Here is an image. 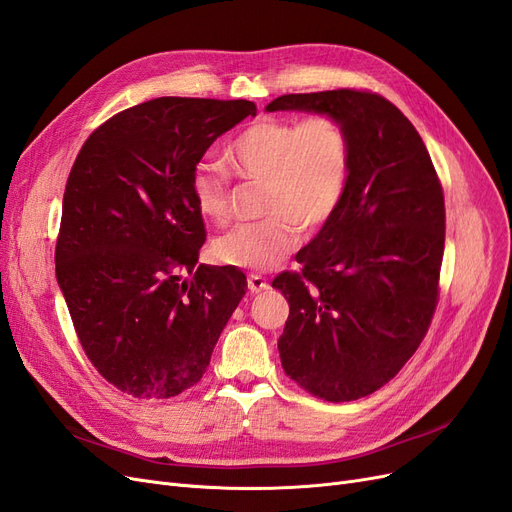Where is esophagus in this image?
Instances as JSON below:
<instances>
[{
	"label": "esophagus",
	"mask_w": 512,
	"mask_h": 512,
	"mask_svg": "<svg viewBox=\"0 0 512 512\" xmlns=\"http://www.w3.org/2000/svg\"><path fill=\"white\" fill-rule=\"evenodd\" d=\"M247 288H250V292L258 294V292L269 288V282L265 280V277H260V275H250V277H247Z\"/></svg>",
	"instance_id": "34e87169"
}]
</instances>
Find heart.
<instances>
[{
	"instance_id": "obj_1",
	"label": "heart",
	"mask_w": 512,
	"mask_h": 512,
	"mask_svg": "<svg viewBox=\"0 0 512 512\" xmlns=\"http://www.w3.org/2000/svg\"><path fill=\"white\" fill-rule=\"evenodd\" d=\"M226 160L243 179L262 183L267 220L232 228L213 243L222 265L267 271L280 265L299 241V224L316 230L339 209L348 190L352 145L346 128L331 115L262 119L247 126L226 149ZM200 215L224 222L230 188L224 175L198 166L190 181Z\"/></svg>"
}]
</instances>
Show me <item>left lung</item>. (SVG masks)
I'll list each match as a JSON object with an SVG mask.
<instances>
[{
  "mask_svg": "<svg viewBox=\"0 0 512 512\" xmlns=\"http://www.w3.org/2000/svg\"><path fill=\"white\" fill-rule=\"evenodd\" d=\"M267 111L331 115L352 145L348 190L273 280L290 305L277 342L286 376L327 401H354L408 363L438 305L444 194L423 138L395 104L356 89L288 94Z\"/></svg>",
  "mask_w": 512,
  "mask_h": 512,
  "instance_id": "8db88e82",
  "label": "left lung"
}]
</instances>
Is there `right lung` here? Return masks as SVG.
Wrapping results in <instances>:
<instances>
[{"label": "right lung", "instance_id": "obj_1", "mask_svg": "<svg viewBox=\"0 0 512 512\" xmlns=\"http://www.w3.org/2000/svg\"><path fill=\"white\" fill-rule=\"evenodd\" d=\"M247 115L250 100L156 98L102 123L74 160L57 284L87 359L132 397L203 378L247 290L237 267L196 265L207 232L190 190L205 151Z\"/></svg>", "mask_w": 512, "mask_h": 512}]
</instances>
